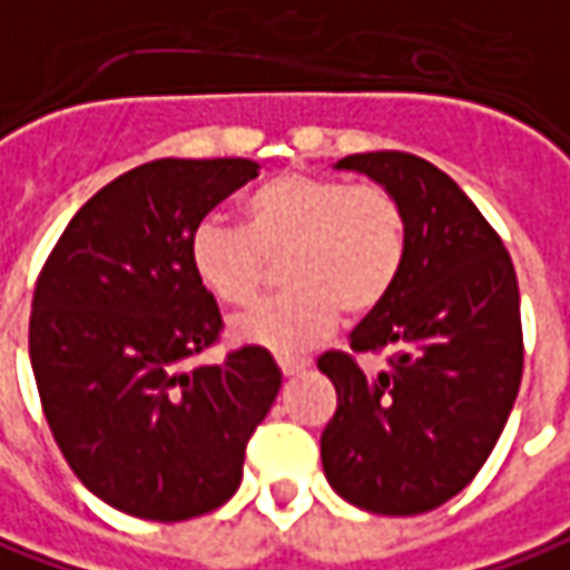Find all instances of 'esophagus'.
Instances as JSON below:
<instances>
[{
    "label": "esophagus",
    "instance_id": "1",
    "mask_svg": "<svg viewBox=\"0 0 570 570\" xmlns=\"http://www.w3.org/2000/svg\"><path fill=\"white\" fill-rule=\"evenodd\" d=\"M277 365H281V372H284L286 379H293V375H299L305 372V360H296V356H277Z\"/></svg>",
    "mask_w": 570,
    "mask_h": 570
}]
</instances>
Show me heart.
I'll return each instance as SVG.
<instances>
[{
	"label": "heart",
	"instance_id": "obj_1",
	"mask_svg": "<svg viewBox=\"0 0 570 570\" xmlns=\"http://www.w3.org/2000/svg\"><path fill=\"white\" fill-rule=\"evenodd\" d=\"M410 252L401 198L382 183L281 173L239 202V226L202 220L188 239L198 284L224 305H246L284 262V296L229 322L243 344L299 353L322 344L341 312L363 318L394 293Z\"/></svg>",
	"mask_w": 570,
	"mask_h": 570
}]
</instances>
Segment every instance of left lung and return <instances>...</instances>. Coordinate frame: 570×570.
Instances as JSON below:
<instances>
[{"label": "left lung", "mask_w": 570, "mask_h": 570, "mask_svg": "<svg viewBox=\"0 0 570 570\" xmlns=\"http://www.w3.org/2000/svg\"><path fill=\"white\" fill-rule=\"evenodd\" d=\"M337 169L401 198L410 252L394 293L350 334L353 352L387 348L389 368L365 376L352 353L318 356L337 391L324 476L372 514H425L473 482L511 416L523 375L518 274L480 207L429 160L372 150Z\"/></svg>", "instance_id": "left-lung-1"}]
</instances>
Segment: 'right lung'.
I'll use <instances>...</instances> for the list:
<instances>
[{"label": "right lung", "instance_id": "obj_1", "mask_svg": "<svg viewBox=\"0 0 570 570\" xmlns=\"http://www.w3.org/2000/svg\"><path fill=\"white\" fill-rule=\"evenodd\" d=\"M255 176L243 157L128 169L71 217L33 286L30 365L52 439L75 476L131 518L173 523L233 499L281 391L265 346L186 368L224 331L188 239Z\"/></svg>", "mask_w": 570, "mask_h": 570}]
</instances>
